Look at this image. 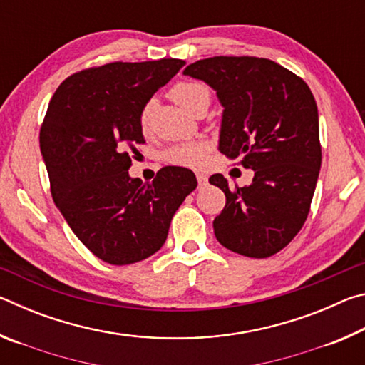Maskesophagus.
Masks as SVG:
<instances>
[{
  "mask_svg": "<svg viewBox=\"0 0 365 365\" xmlns=\"http://www.w3.org/2000/svg\"><path fill=\"white\" fill-rule=\"evenodd\" d=\"M196 180H197V187H200V188L206 187V185H207V177L205 174H201V172H197V174H196Z\"/></svg>",
  "mask_w": 365,
  "mask_h": 365,
  "instance_id": "34e87169",
  "label": "esophagus"
}]
</instances>
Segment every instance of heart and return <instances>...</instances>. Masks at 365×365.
<instances>
[{"label": "heart", "instance_id": "b5f03b06", "mask_svg": "<svg viewBox=\"0 0 365 365\" xmlns=\"http://www.w3.org/2000/svg\"><path fill=\"white\" fill-rule=\"evenodd\" d=\"M170 96L174 101L180 104L183 109H187L191 114H197L201 110H207L209 104H211V91L206 85L200 82H180L177 83L170 91ZM156 109V100L148 101L140 113V127L141 130L146 132L151 125V119ZM206 146L202 143H187L180 146L170 148L165 154L169 163H174L178 165H188V168H195L202 160L205 156Z\"/></svg>", "mask_w": 365, "mask_h": 365}]
</instances>
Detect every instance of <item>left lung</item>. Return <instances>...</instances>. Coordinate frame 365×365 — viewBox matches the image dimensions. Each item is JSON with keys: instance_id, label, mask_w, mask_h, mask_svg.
I'll use <instances>...</instances> for the list:
<instances>
[{"instance_id": "1", "label": "left lung", "mask_w": 365, "mask_h": 365, "mask_svg": "<svg viewBox=\"0 0 365 365\" xmlns=\"http://www.w3.org/2000/svg\"><path fill=\"white\" fill-rule=\"evenodd\" d=\"M183 76L207 83L224 108L219 151L255 170L251 185L235 190L222 174L209 178L227 197L214 219L215 238L242 256L275 255L304 225L322 163L311 90L264 58H207L190 64Z\"/></svg>"}]
</instances>
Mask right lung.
I'll use <instances>...</instances> for the list:
<instances>
[{"label": "right lung", "mask_w": 365, "mask_h": 365, "mask_svg": "<svg viewBox=\"0 0 365 365\" xmlns=\"http://www.w3.org/2000/svg\"><path fill=\"white\" fill-rule=\"evenodd\" d=\"M183 66L170 58L95 67L67 77L49 101L40 150L54 205L108 264H133L163 248L172 217L197 185L178 165L160 169L153 183L128 174V153L145 143L141 109Z\"/></svg>", "instance_id": "1"}]
</instances>
